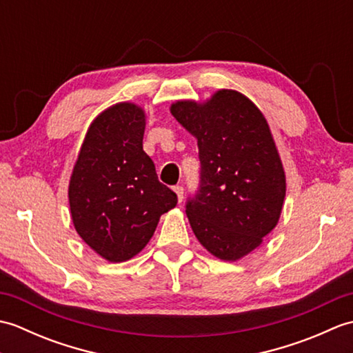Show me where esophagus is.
Wrapping results in <instances>:
<instances>
[{
    "instance_id": "obj_1",
    "label": "esophagus",
    "mask_w": 353,
    "mask_h": 353,
    "mask_svg": "<svg viewBox=\"0 0 353 353\" xmlns=\"http://www.w3.org/2000/svg\"><path fill=\"white\" fill-rule=\"evenodd\" d=\"M174 192L177 194V200H179V203H182V200H183V186H181V185H177V186H174Z\"/></svg>"
}]
</instances>
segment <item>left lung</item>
Returning <instances> with one entry per match:
<instances>
[{
    "instance_id": "1",
    "label": "left lung",
    "mask_w": 353,
    "mask_h": 353,
    "mask_svg": "<svg viewBox=\"0 0 353 353\" xmlns=\"http://www.w3.org/2000/svg\"><path fill=\"white\" fill-rule=\"evenodd\" d=\"M171 114L199 145V191L186 200L192 232L216 258L245 256L276 228L285 199V172L267 119L232 89L206 103L177 101Z\"/></svg>"
}]
</instances>
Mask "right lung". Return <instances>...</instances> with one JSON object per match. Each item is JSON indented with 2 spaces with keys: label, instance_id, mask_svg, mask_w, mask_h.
<instances>
[{
  "label": "right lung",
  "instance_id": "1",
  "mask_svg": "<svg viewBox=\"0 0 353 353\" xmlns=\"http://www.w3.org/2000/svg\"><path fill=\"white\" fill-rule=\"evenodd\" d=\"M145 114L133 103H118L89 125L70 181L74 228L101 258L123 262L153 236L161 215L177 196L157 181L142 150Z\"/></svg>",
  "mask_w": 353,
  "mask_h": 353
}]
</instances>
